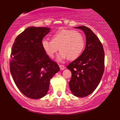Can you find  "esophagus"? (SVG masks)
<instances>
[{
    "label": "esophagus",
    "instance_id": "1",
    "mask_svg": "<svg viewBox=\"0 0 120 120\" xmlns=\"http://www.w3.org/2000/svg\"><path fill=\"white\" fill-rule=\"evenodd\" d=\"M59 67H60V68L61 70H63L65 68V67L63 66V65H61V64H59Z\"/></svg>",
    "mask_w": 120,
    "mask_h": 120
}]
</instances>
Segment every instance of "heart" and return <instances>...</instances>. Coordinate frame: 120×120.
I'll return each mask as SVG.
<instances>
[{"instance_id": "heart-1", "label": "heart", "mask_w": 120, "mask_h": 120, "mask_svg": "<svg viewBox=\"0 0 120 120\" xmlns=\"http://www.w3.org/2000/svg\"><path fill=\"white\" fill-rule=\"evenodd\" d=\"M42 46L47 55L53 57L58 49L60 52L58 60L67 58L73 60L78 57L85 46V39L81 32L71 30H61L54 34L52 40L44 38Z\"/></svg>"}]
</instances>
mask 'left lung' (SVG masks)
<instances>
[{"label": "left lung", "instance_id": "obj_1", "mask_svg": "<svg viewBox=\"0 0 120 120\" xmlns=\"http://www.w3.org/2000/svg\"><path fill=\"white\" fill-rule=\"evenodd\" d=\"M82 30L86 35L85 50L67 68L71 72L69 82L71 91L77 97H85L96 89L105 70V52L97 36L85 26L75 27Z\"/></svg>", "mask_w": 120, "mask_h": 120}]
</instances>
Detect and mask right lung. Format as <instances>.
<instances>
[{"instance_id":"right-lung-1","label":"right lung","mask_w":120,"mask_h":120,"mask_svg":"<svg viewBox=\"0 0 120 120\" xmlns=\"http://www.w3.org/2000/svg\"><path fill=\"white\" fill-rule=\"evenodd\" d=\"M50 30L47 27L27 28L17 36L12 46L11 74L20 92L31 99L45 96L50 79L60 70L42 46V39Z\"/></svg>"}]
</instances>
